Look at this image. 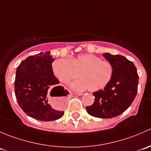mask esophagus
<instances>
[{"label": "esophagus", "mask_w": 151, "mask_h": 151, "mask_svg": "<svg viewBox=\"0 0 151 151\" xmlns=\"http://www.w3.org/2000/svg\"><path fill=\"white\" fill-rule=\"evenodd\" d=\"M74 94H75V93H74ZM77 95L80 96H82V95H83V93H77Z\"/></svg>", "instance_id": "1"}]
</instances>
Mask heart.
I'll return each instance as SVG.
<instances>
[{
  "instance_id": "b5f03b06",
  "label": "heart",
  "mask_w": 151,
  "mask_h": 151,
  "mask_svg": "<svg viewBox=\"0 0 151 151\" xmlns=\"http://www.w3.org/2000/svg\"><path fill=\"white\" fill-rule=\"evenodd\" d=\"M52 70L62 83H66L75 78L79 73L80 80L70 84L75 91H100L105 88L113 75V66L110 62L101 60L93 54H80L70 59L62 58L53 61Z\"/></svg>"
}]
</instances>
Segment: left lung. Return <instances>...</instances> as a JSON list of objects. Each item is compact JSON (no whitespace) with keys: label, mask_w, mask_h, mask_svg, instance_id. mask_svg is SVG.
<instances>
[{"label":"left lung","mask_w":151,"mask_h":151,"mask_svg":"<svg viewBox=\"0 0 151 151\" xmlns=\"http://www.w3.org/2000/svg\"><path fill=\"white\" fill-rule=\"evenodd\" d=\"M103 56L112 63L113 75L104 89L93 93L94 103L86 106L91 116L112 118L128 109L137 93L139 76L133 62L120 55L104 53Z\"/></svg>","instance_id":"left-lung-1"}]
</instances>
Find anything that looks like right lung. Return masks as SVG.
I'll return each instance as SVG.
<instances>
[{"label":"right lung","mask_w":151,"mask_h":151,"mask_svg":"<svg viewBox=\"0 0 151 151\" xmlns=\"http://www.w3.org/2000/svg\"><path fill=\"white\" fill-rule=\"evenodd\" d=\"M54 60L50 51L40 52L29 56L17 68L14 90L18 104L28 116L41 121H55L64 115L63 111L55 110L48 103L52 88L51 92H58L54 96L66 95L52 70Z\"/></svg>","instance_id":"right-lung-1"}]
</instances>
